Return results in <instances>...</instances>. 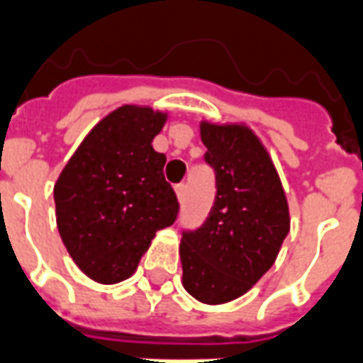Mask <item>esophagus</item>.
Masks as SVG:
<instances>
[{
    "mask_svg": "<svg viewBox=\"0 0 363 363\" xmlns=\"http://www.w3.org/2000/svg\"><path fill=\"white\" fill-rule=\"evenodd\" d=\"M174 192H177V198H179V202H182V200L186 198V184H184V182L177 184V186H174Z\"/></svg>",
    "mask_w": 363,
    "mask_h": 363,
    "instance_id": "esophagus-1",
    "label": "esophagus"
}]
</instances>
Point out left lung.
<instances>
[{"label":"left lung","instance_id":"8db88e82","mask_svg":"<svg viewBox=\"0 0 363 363\" xmlns=\"http://www.w3.org/2000/svg\"><path fill=\"white\" fill-rule=\"evenodd\" d=\"M216 169L217 196L208 221L181 240L182 286L198 302L227 304L271 269L291 230L289 202L275 163L244 123H200Z\"/></svg>","mask_w":363,"mask_h":363}]
</instances>
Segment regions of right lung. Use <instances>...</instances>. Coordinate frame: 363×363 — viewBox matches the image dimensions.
<instances>
[{"mask_svg":"<svg viewBox=\"0 0 363 363\" xmlns=\"http://www.w3.org/2000/svg\"><path fill=\"white\" fill-rule=\"evenodd\" d=\"M169 111L121 106L86 134L53 186L55 219L72 262L96 283L133 275L179 202L152 142Z\"/></svg>","mask_w":363,"mask_h":363,"instance_id":"right-lung-1","label":"right lung"}]
</instances>
